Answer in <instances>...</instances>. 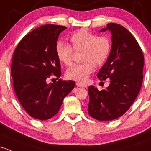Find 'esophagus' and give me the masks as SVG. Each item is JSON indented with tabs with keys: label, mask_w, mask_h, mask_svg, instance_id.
<instances>
[{
	"label": "esophagus",
	"mask_w": 151,
	"mask_h": 151,
	"mask_svg": "<svg viewBox=\"0 0 151 151\" xmlns=\"http://www.w3.org/2000/svg\"><path fill=\"white\" fill-rule=\"evenodd\" d=\"M76 85H77V87H84V88H87V85H85V84H83V83H82V82H77V83H76Z\"/></svg>",
	"instance_id": "obj_1"
}]
</instances>
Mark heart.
<instances>
[{
	"mask_svg": "<svg viewBox=\"0 0 151 151\" xmlns=\"http://www.w3.org/2000/svg\"><path fill=\"white\" fill-rule=\"evenodd\" d=\"M71 47L62 41L55 45V53L58 59L66 66L73 62L74 51L83 50L82 63H78L66 71L68 78L79 82H85L94 71V64L101 66L106 62L111 50V42L107 36H98L88 30L82 29L69 37Z\"/></svg>",
	"mask_w": 151,
	"mask_h": 151,
	"instance_id": "b5f03b06",
	"label": "heart"
}]
</instances>
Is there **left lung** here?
I'll return each mask as SVG.
<instances>
[{"label":"left lung","instance_id":"left-lung-1","mask_svg":"<svg viewBox=\"0 0 151 151\" xmlns=\"http://www.w3.org/2000/svg\"><path fill=\"white\" fill-rule=\"evenodd\" d=\"M106 30L112 35L111 50L97 76L100 80L110 79V85L101 91L93 85L88 88V113L98 121H111L126 113L143 80L144 55L134 36L118 24H108L101 32Z\"/></svg>","mask_w":151,"mask_h":151}]
</instances>
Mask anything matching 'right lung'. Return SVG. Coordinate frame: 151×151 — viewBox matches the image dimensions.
Here are the masks:
<instances>
[{
    "instance_id": "obj_1",
    "label": "right lung",
    "mask_w": 151,
    "mask_h": 151,
    "mask_svg": "<svg viewBox=\"0 0 151 151\" xmlns=\"http://www.w3.org/2000/svg\"><path fill=\"white\" fill-rule=\"evenodd\" d=\"M65 26L45 24L21 40L14 52L12 63L13 86L19 101L27 114L39 120H47L58 112L63 98L75 82L59 79L47 83L50 77L61 76L55 45Z\"/></svg>"
}]
</instances>
